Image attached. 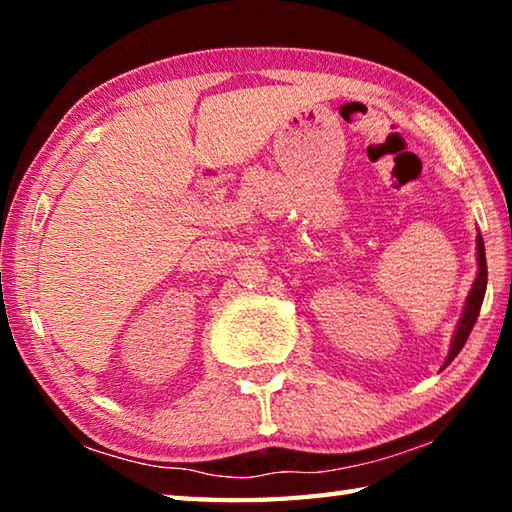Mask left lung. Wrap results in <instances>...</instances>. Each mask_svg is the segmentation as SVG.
<instances>
[{"mask_svg":"<svg viewBox=\"0 0 512 512\" xmlns=\"http://www.w3.org/2000/svg\"><path fill=\"white\" fill-rule=\"evenodd\" d=\"M476 262H479V273H476V280L472 284V289H470V293H467L463 316H461V320H458L456 332L452 336V345H449V354L445 359V366H449V363L456 359V354L463 350V345L467 341V336H470L476 318H479L481 305H483L485 284H488V264H485V246H483L481 235H476Z\"/></svg>","mask_w":512,"mask_h":512,"instance_id":"obj_1","label":"left lung"}]
</instances>
